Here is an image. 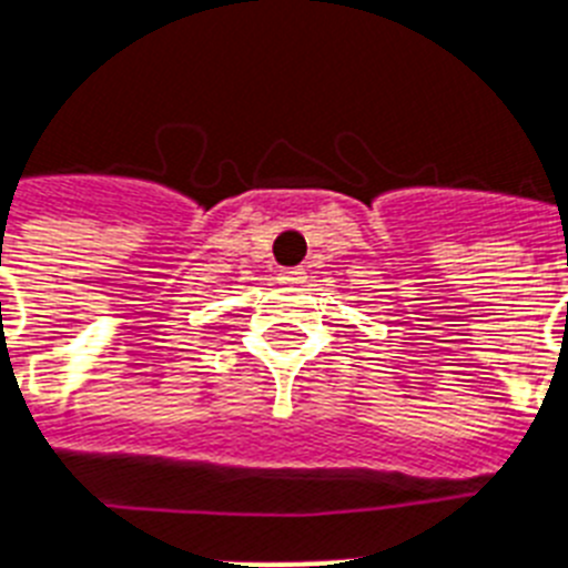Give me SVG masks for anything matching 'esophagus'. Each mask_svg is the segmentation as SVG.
<instances>
[{
	"mask_svg": "<svg viewBox=\"0 0 568 568\" xmlns=\"http://www.w3.org/2000/svg\"><path fill=\"white\" fill-rule=\"evenodd\" d=\"M306 271L303 268H288V271H283V276H280V280H285V283H300V280H306Z\"/></svg>",
	"mask_w": 568,
	"mask_h": 568,
	"instance_id": "esophagus-1",
	"label": "esophagus"
}]
</instances>
